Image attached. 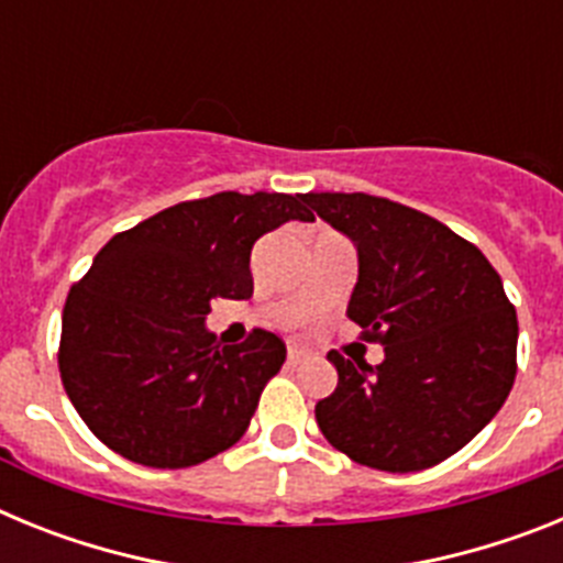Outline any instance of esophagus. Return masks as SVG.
<instances>
[{
	"label": "esophagus",
	"instance_id": "1",
	"mask_svg": "<svg viewBox=\"0 0 563 563\" xmlns=\"http://www.w3.org/2000/svg\"><path fill=\"white\" fill-rule=\"evenodd\" d=\"M305 355L307 352L301 350V346H290V350H287V363H290V366H296V363L305 361Z\"/></svg>",
	"mask_w": 563,
	"mask_h": 563
}]
</instances>
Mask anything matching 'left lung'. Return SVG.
I'll use <instances>...</instances> for the list:
<instances>
[{
	"mask_svg": "<svg viewBox=\"0 0 563 563\" xmlns=\"http://www.w3.org/2000/svg\"><path fill=\"white\" fill-rule=\"evenodd\" d=\"M357 245L350 318L386 357L332 350L316 420L332 449L389 474L440 465L494 420L516 380V307L485 253L429 213L372 194H305Z\"/></svg>",
	"mask_w": 563,
	"mask_h": 563,
	"instance_id": "1",
	"label": "left lung"
}]
</instances>
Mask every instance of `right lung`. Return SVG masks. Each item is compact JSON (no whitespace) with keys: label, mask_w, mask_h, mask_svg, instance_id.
I'll use <instances>...</instances> for the list:
<instances>
[{"label":"right lung","mask_w":563,"mask_h":563,"mask_svg":"<svg viewBox=\"0 0 563 563\" xmlns=\"http://www.w3.org/2000/svg\"><path fill=\"white\" fill-rule=\"evenodd\" d=\"M287 220L312 222L305 194L220 191L114 233L62 316L58 372L87 429L146 467H191L231 449L287 350L253 330L222 346L213 298H251V251Z\"/></svg>","instance_id":"obj_1"}]
</instances>
